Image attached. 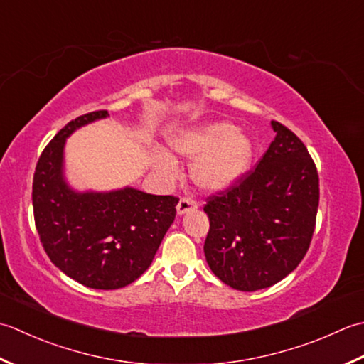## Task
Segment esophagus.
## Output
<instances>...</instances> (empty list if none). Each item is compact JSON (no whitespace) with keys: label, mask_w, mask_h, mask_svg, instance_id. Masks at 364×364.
I'll use <instances>...</instances> for the list:
<instances>
[{"label":"esophagus","mask_w":364,"mask_h":364,"mask_svg":"<svg viewBox=\"0 0 364 364\" xmlns=\"http://www.w3.org/2000/svg\"><path fill=\"white\" fill-rule=\"evenodd\" d=\"M198 207V203L195 201V199H191L188 196H182L179 204H177V213L182 215V213H187L193 209H196Z\"/></svg>","instance_id":"1"}]
</instances>
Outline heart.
<instances>
[{
    "label": "heart",
    "mask_w": 364,
    "mask_h": 364,
    "mask_svg": "<svg viewBox=\"0 0 364 364\" xmlns=\"http://www.w3.org/2000/svg\"><path fill=\"white\" fill-rule=\"evenodd\" d=\"M171 147L183 157L195 159L191 177L205 190L235 183L248 171L255 154L253 141L229 122H207L182 132L171 139ZM155 163L161 171H174V160L166 152H160Z\"/></svg>",
    "instance_id": "obj_1"
}]
</instances>
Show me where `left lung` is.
Returning a JSON list of instances; mask_svg holds the SVG:
<instances>
[{
  "label": "left lung",
  "mask_w": 364,
  "mask_h": 364,
  "mask_svg": "<svg viewBox=\"0 0 364 364\" xmlns=\"http://www.w3.org/2000/svg\"><path fill=\"white\" fill-rule=\"evenodd\" d=\"M275 139L235 183L207 196L205 261L225 284L253 292L286 278L313 240L318 174L303 141L278 121Z\"/></svg>",
  "instance_id": "1"
}]
</instances>
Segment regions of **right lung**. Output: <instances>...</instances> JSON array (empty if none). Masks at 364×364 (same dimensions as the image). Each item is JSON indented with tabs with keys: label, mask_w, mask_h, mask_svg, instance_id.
Listing matches in <instances>:
<instances>
[{
	"label": "right lung",
	"mask_w": 364,
	"mask_h": 364,
	"mask_svg": "<svg viewBox=\"0 0 364 364\" xmlns=\"http://www.w3.org/2000/svg\"><path fill=\"white\" fill-rule=\"evenodd\" d=\"M107 116V109L78 116L46 146L34 171L33 210L50 261L80 284L113 291L149 269L173 225L179 198L129 187L109 193H75L68 187L63 177L65 138Z\"/></svg>",
	"instance_id": "right-lung-1"
}]
</instances>
